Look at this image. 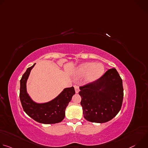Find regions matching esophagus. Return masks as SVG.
<instances>
[{
	"label": "esophagus",
	"instance_id": "1",
	"mask_svg": "<svg viewBox=\"0 0 148 148\" xmlns=\"http://www.w3.org/2000/svg\"><path fill=\"white\" fill-rule=\"evenodd\" d=\"M74 88H75V93H76V94L78 93V92H79V89L78 86H74Z\"/></svg>",
	"mask_w": 148,
	"mask_h": 148
}]
</instances>
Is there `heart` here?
Here are the masks:
<instances>
[{
    "instance_id": "b5f03b06",
    "label": "heart",
    "mask_w": 148,
    "mask_h": 148,
    "mask_svg": "<svg viewBox=\"0 0 148 148\" xmlns=\"http://www.w3.org/2000/svg\"><path fill=\"white\" fill-rule=\"evenodd\" d=\"M104 73V67L102 64L93 62H87L77 66L73 71L76 77H84L83 82L88 84L99 79Z\"/></svg>"
}]
</instances>
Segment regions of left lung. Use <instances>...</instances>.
Masks as SVG:
<instances>
[{
	"instance_id": "obj_1",
	"label": "left lung",
	"mask_w": 148,
	"mask_h": 148,
	"mask_svg": "<svg viewBox=\"0 0 148 148\" xmlns=\"http://www.w3.org/2000/svg\"><path fill=\"white\" fill-rule=\"evenodd\" d=\"M84 117L104 123L119 112L123 101L122 80L115 69H109L97 81L79 87Z\"/></svg>"
}]
</instances>
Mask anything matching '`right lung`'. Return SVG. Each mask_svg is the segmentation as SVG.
Segmentation results:
<instances>
[{
	"instance_id": "obj_1",
	"label": "right lung",
	"mask_w": 148,
	"mask_h": 148,
	"mask_svg": "<svg viewBox=\"0 0 148 148\" xmlns=\"http://www.w3.org/2000/svg\"><path fill=\"white\" fill-rule=\"evenodd\" d=\"M35 64L27 69L20 79V99L23 110L30 118L41 123L60 122L64 118L66 109L75 94L74 88H64L56 98L49 102H35L27 93L26 87L30 73Z\"/></svg>"
}]
</instances>
